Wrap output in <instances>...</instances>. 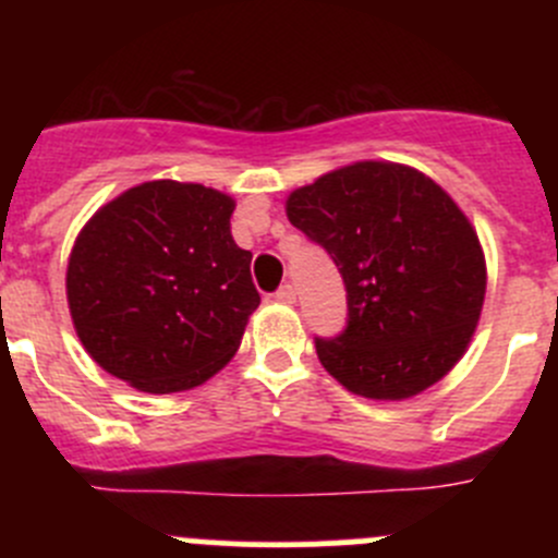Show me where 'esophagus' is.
<instances>
[{"label": "esophagus", "instance_id": "34e87169", "mask_svg": "<svg viewBox=\"0 0 558 558\" xmlns=\"http://www.w3.org/2000/svg\"><path fill=\"white\" fill-rule=\"evenodd\" d=\"M275 300L286 302V305H294V302H296V289L291 283H283L278 291H275Z\"/></svg>", "mask_w": 558, "mask_h": 558}]
</instances>
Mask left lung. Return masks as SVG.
<instances>
[{
	"label": "left lung",
	"instance_id": "left-lung-1",
	"mask_svg": "<svg viewBox=\"0 0 558 558\" xmlns=\"http://www.w3.org/2000/svg\"><path fill=\"white\" fill-rule=\"evenodd\" d=\"M286 216L345 283V329L315 337V351L348 391L413 397L459 362L481 318L486 262L475 229L435 180L359 161L296 189Z\"/></svg>",
	"mask_w": 558,
	"mask_h": 558
}]
</instances>
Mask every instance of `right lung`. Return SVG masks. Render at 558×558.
Segmentation results:
<instances>
[{"mask_svg": "<svg viewBox=\"0 0 558 558\" xmlns=\"http://www.w3.org/2000/svg\"><path fill=\"white\" fill-rule=\"evenodd\" d=\"M234 202L199 183L123 191L83 227L66 300L94 362L150 393L185 391L240 348L258 307L251 251L232 240Z\"/></svg>", "mask_w": 558, "mask_h": 558, "instance_id": "1", "label": "right lung"}]
</instances>
